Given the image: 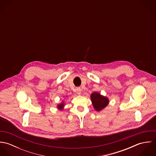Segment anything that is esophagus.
I'll return each mask as SVG.
<instances>
[{
  "mask_svg": "<svg viewBox=\"0 0 156 156\" xmlns=\"http://www.w3.org/2000/svg\"><path fill=\"white\" fill-rule=\"evenodd\" d=\"M81 91H82V89L80 88H76V92L78 95H80L81 94Z\"/></svg>",
  "mask_w": 156,
  "mask_h": 156,
  "instance_id": "esophagus-1",
  "label": "esophagus"
}]
</instances>
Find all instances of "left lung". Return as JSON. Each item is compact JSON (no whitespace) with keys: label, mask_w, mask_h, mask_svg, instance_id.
<instances>
[{"label":"left lung","mask_w":156,"mask_h":156,"mask_svg":"<svg viewBox=\"0 0 156 156\" xmlns=\"http://www.w3.org/2000/svg\"><path fill=\"white\" fill-rule=\"evenodd\" d=\"M90 98L94 109L98 112L106 108L109 102L107 97L101 95L97 92H94L90 95Z\"/></svg>","instance_id":"obj_1"}]
</instances>
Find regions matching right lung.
Listing matches in <instances>:
<instances>
[{"instance_id":"obj_1","label":"right lung","mask_w":156,"mask_h":156,"mask_svg":"<svg viewBox=\"0 0 156 156\" xmlns=\"http://www.w3.org/2000/svg\"><path fill=\"white\" fill-rule=\"evenodd\" d=\"M57 107H58V108L59 109H60V110H62V109L64 108V103L62 102V103H61V104L58 105Z\"/></svg>"}]
</instances>
